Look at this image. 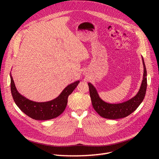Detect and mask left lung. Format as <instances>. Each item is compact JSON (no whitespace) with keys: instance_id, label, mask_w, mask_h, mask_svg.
Returning a JSON list of instances; mask_svg holds the SVG:
<instances>
[{"instance_id":"left-lung-1","label":"left lung","mask_w":159,"mask_h":159,"mask_svg":"<svg viewBox=\"0 0 159 159\" xmlns=\"http://www.w3.org/2000/svg\"><path fill=\"white\" fill-rule=\"evenodd\" d=\"M144 67L143 78L137 93L130 99L118 104L107 103L99 97L95 87L88 82L89 95L93 107L97 113L102 117L108 119L124 118L134 111L143 101L147 88V71L144 58L142 56Z\"/></svg>"}]
</instances>
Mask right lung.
<instances>
[{
    "instance_id": "1",
    "label": "right lung",
    "mask_w": 159,
    "mask_h": 159,
    "mask_svg": "<svg viewBox=\"0 0 159 159\" xmlns=\"http://www.w3.org/2000/svg\"><path fill=\"white\" fill-rule=\"evenodd\" d=\"M11 92L13 98L19 109L31 119L37 120H46L57 117L62 114L68 104L69 95L76 88L79 80L67 86L52 101L38 102L31 101L22 95L16 89L10 73Z\"/></svg>"
}]
</instances>
